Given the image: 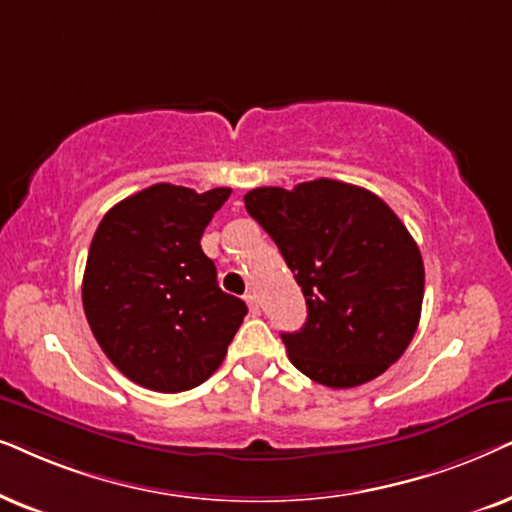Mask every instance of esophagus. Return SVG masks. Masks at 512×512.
<instances>
[{
    "label": "esophagus",
    "instance_id": "1",
    "mask_svg": "<svg viewBox=\"0 0 512 512\" xmlns=\"http://www.w3.org/2000/svg\"><path fill=\"white\" fill-rule=\"evenodd\" d=\"M245 302H248V309H250V313H255V316H260L262 304H260V297H257L255 292H248V295H245Z\"/></svg>",
    "mask_w": 512,
    "mask_h": 512
}]
</instances>
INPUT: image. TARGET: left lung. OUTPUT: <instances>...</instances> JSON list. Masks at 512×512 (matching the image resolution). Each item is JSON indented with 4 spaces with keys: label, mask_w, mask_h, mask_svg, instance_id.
<instances>
[{
    "label": "left lung",
    "mask_w": 512,
    "mask_h": 512,
    "mask_svg": "<svg viewBox=\"0 0 512 512\" xmlns=\"http://www.w3.org/2000/svg\"><path fill=\"white\" fill-rule=\"evenodd\" d=\"M306 299V323L283 332L290 363L330 388L377 379L403 356L424 302V260L400 217L339 180L243 196Z\"/></svg>",
    "instance_id": "obj_1"
}]
</instances>
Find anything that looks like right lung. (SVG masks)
Masks as SVG:
<instances>
[{
    "instance_id": "1",
    "label": "right lung",
    "mask_w": 512,
    "mask_h": 512,
    "mask_svg": "<svg viewBox=\"0 0 512 512\" xmlns=\"http://www.w3.org/2000/svg\"><path fill=\"white\" fill-rule=\"evenodd\" d=\"M229 194L159 182L119 201L95 229L81 283L86 320L135 384L189 391L227 356L248 306L220 290L201 236Z\"/></svg>"
}]
</instances>
